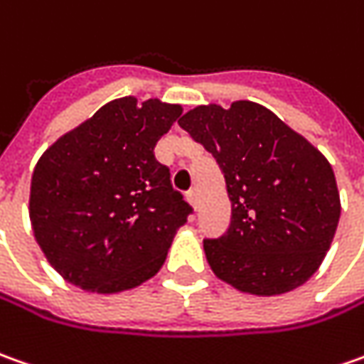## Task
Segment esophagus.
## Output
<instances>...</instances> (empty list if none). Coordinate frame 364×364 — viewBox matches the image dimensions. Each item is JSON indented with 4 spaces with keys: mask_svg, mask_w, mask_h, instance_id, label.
<instances>
[{
    "mask_svg": "<svg viewBox=\"0 0 364 364\" xmlns=\"http://www.w3.org/2000/svg\"><path fill=\"white\" fill-rule=\"evenodd\" d=\"M186 200L190 202V206H192L194 210L198 208V196H196V192H188Z\"/></svg>",
    "mask_w": 364,
    "mask_h": 364,
    "instance_id": "esophagus-1",
    "label": "esophagus"
}]
</instances>
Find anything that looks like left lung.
Returning <instances> with one entry per match:
<instances>
[{
  "mask_svg": "<svg viewBox=\"0 0 364 364\" xmlns=\"http://www.w3.org/2000/svg\"><path fill=\"white\" fill-rule=\"evenodd\" d=\"M178 124L216 158L232 202L228 230L204 240L212 272L255 296L304 284L323 264L341 218L324 154L250 100L196 106Z\"/></svg>",
  "mask_w": 364,
  "mask_h": 364,
  "instance_id": "left-lung-1",
  "label": "left lung"
}]
</instances>
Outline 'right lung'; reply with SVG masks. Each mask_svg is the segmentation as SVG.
Listing matches in <instances>:
<instances>
[{
	"label": "right lung",
	"instance_id": "right-lung-1",
	"mask_svg": "<svg viewBox=\"0 0 364 364\" xmlns=\"http://www.w3.org/2000/svg\"><path fill=\"white\" fill-rule=\"evenodd\" d=\"M182 112L158 97H118L41 154L29 220L63 280L118 294L162 268L190 206L172 190L154 148Z\"/></svg>",
	"mask_w": 364,
	"mask_h": 364
}]
</instances>
